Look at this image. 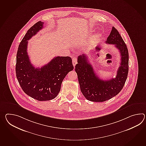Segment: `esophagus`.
Listing matches in <instances>:
<instances>
[{
  "label": "esophagus",
  "mask_w": 146,
  "mask_h": 146,
  "mask_svg": "<svg viewBox=\"0 0 146 146\" xmlns=\"http://www.w3.org/2000/svg\"><path fill=\"white\" fill-rule=\"evenodd\" d=\"M72 63H73V65L74 66H75V65L77 64L78 62H77V58L75 57H74L73 58H72Z\"/></svg>",
  "instance_id": "34e87169"
}]
</instances>
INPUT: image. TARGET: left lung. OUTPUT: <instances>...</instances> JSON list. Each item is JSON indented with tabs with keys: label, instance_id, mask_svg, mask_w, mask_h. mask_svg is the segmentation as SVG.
<instances>
[{
	"label": "left lung",
	"instance_id": "1",
	"mask_svg": "<svg viewBox=\"0 0 146 146\" xmlns=\"http://www.w3.org/2000/svg\"><path fill=\"white\" fill-rule=\"evenodd\" d=\"M106 43L113 44L120 52L121 62L115 78L106 81L101 80L84 54L78 56V64L75 66L81 92L88 100L92 102H103L115 96L123 89L128 76V51L115 27H113Z\"/></svg>",
	"mask_w": 146,
	"mask_h": 146
}]
</instances>
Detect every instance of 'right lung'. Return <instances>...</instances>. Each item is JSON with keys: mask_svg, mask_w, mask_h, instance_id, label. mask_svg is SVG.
<instances>
[{"mask_svg": "<svg viewBox=\"0 0 146 146\" xmlns=\"http://www.w3.org/2000/svg\"><path fill=\"white\" fill-rule=\"evenodd\" d=\"M39 21L28 30L20 43L17 53L16 73L23 92L39 101H50L56 97L62 81L73 68L69 56H56L41 68L31 63L27 53L28 41L43 28Z\"/></svg>", "mask_w": 146, "mask_h": 146, "instance_id": "1", "label": "right lung"}]
</instances>
